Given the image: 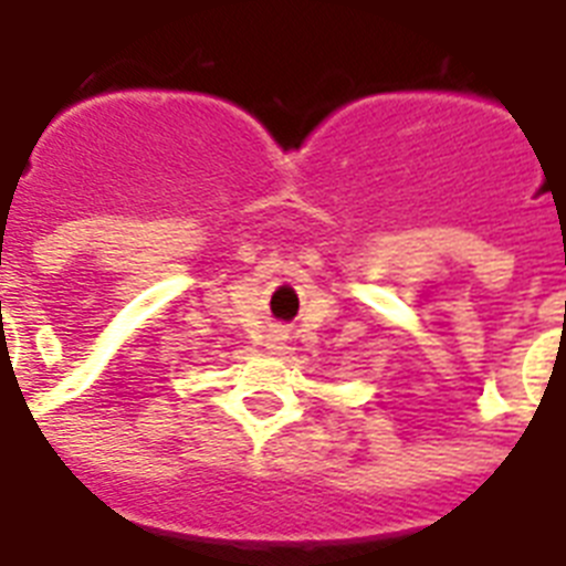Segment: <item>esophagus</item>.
<instances>
[{
	"mask_svg": "<svg viewBox=\"0 0 566 566\" xmlns=\"http://www.w3.org/2000/svg\"><path fill=\"white\" fill-rule=\"evenodd\" d=\"M286 339H289L286 328H272V332L266 334V348L272 354H280L283 348H286Z\"/></svg>",
	"mask_w": 566,
	"mask_h": 566,
	"instance_id": "34e87169",
	"label": "esophagus"
}]
</instances>
